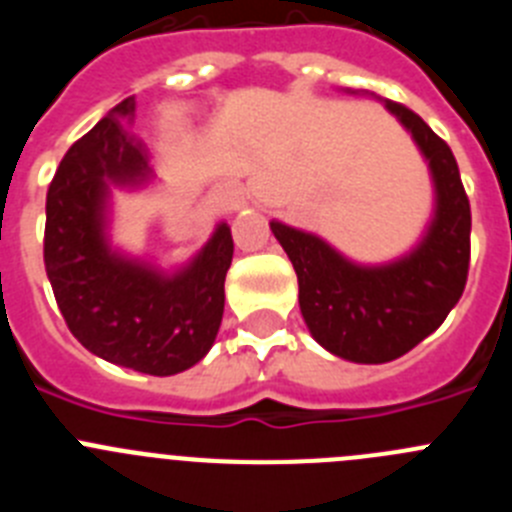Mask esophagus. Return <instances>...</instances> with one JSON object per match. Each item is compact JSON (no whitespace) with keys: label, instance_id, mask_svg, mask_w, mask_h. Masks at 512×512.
I'll return each instance as SVG.
<instances>
[{"label":"esophagus","instance_id":"1","mask_svg":"<svg viewBox=\"0 0 512 512\" xmlns=\"http://www.w3.org/2000/svg\"><path fill=\"white\" fill-rule=\"evenodd\" d=\"M230 194V202H233V207H235V202H238V197H235V192H228Z\"/></svg>","mask_w":512,"mask_h":512}]
</instances>
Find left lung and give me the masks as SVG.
<instances>
[{
  "label": "left lung",
  "instance_id": "1",
  "mask_svg": "<svg viewBox=\"0 0 512 512\" xmlns=\"http://www.w3.org/2000/svg\"><path fill=\"white\" fill-rule=\"evenodd\" d=\"M384 107L413 133L436 182V217L418 248L390 266H356L318 235L271 223L300 282V310L312 338L359 364L400 359L459 302L472 253V210L449 143L410 107Z\"/></svg>",
  "mask_w": 512,
  "mask_h": 512
}]
</instances>
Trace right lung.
I'll list each match as a JSON object with an SVG mask.
<instances>
[{
    "label": "right lung",
    "mask_w": 512,
    "mask_h": 512,
    "mask_svg": "<svg viewBox=\"0 0 512 512\" xmlns=\"http://www.w3.org/2000/svg\"><path fill=\"white\" fill-rule=\"evenodd\" d=\"M135 97L122 99L58 164L45 197L43 261L63 320L104 361L169 377L215 343L225 307L233 235L220 225L187 271H156L110 253L102 235L107 184L151 174L143 140L128 130Z\"/></svg>",
    "instance_id": "add662e5"
}]
</instances>
